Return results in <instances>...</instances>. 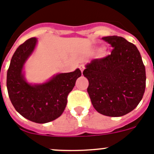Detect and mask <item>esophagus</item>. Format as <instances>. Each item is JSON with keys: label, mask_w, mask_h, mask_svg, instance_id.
<instances>
[{"label": "esophagus", "mask_w": 154, "mask_h": 154, "mask_svg": "<svg viewBox=\"0 0 154 154\" xmlns=\"http://www.w3.org/2000/svg\"><path fill=\"white\" fill-rule=\"evenodd\" d=\"M79 68L80 69V70H81V73L83 74V71H84V70L85 69V67H84V64H80V67H79Z\"/></svg>", "instance_id": "esophagus-1"}]
</instances>
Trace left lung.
<instances>
[{
  "label": "left lung",
  "instance_id": "1",
  "mask_svg": "<svg viewBox=\"0 0 154 154\" xmlns=\"http://www.w3.org/2000/svg\"><path fill=\"white\" fill-rule=\"evenodd\" d=\"M102 39L113 48L111 54L87 63L83 74L89 81L87 92L94 109L108 117H121L142 100L146 70L134 44L117 36Z\"/></svg>",
  "mask_w": 154,
  "mask_h": 154
}]
</instances>
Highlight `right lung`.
<instances>
[{
	"instance_id": "right-lung-1",
	"label": "right lung",
	"mask_w": 154,
	"mask_h": 154,
	"mask_svg": "<svg viewBox=\"0 0 154 154\" xmlns=\"http://www.w3.org/2000/svg\"><path fill=\"white\" fill-rule=\"evenodd\" d=\"M37 43V38L32 37L16 50L7 74V88L12 104L21 116L34 123L45 124L63 113L68 94L81 71L77 68L70 73L57 74L42 84L28 83L23 67Z\"/></svg>"
}]
</instances>
